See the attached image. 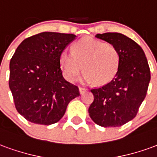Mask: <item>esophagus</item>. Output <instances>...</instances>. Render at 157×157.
Wrapping results in <instances>:
<instances>
[{"label": "esophagus", "instance_id": "obj_1", "mask_svg": "<svg viewBox=\"0 0 157 157\" xmlns=\"http://www.w3.org/2000/svg\"><path fill=\"white\" fill-rule=\"evenodd\" d=\"M86 90H87V89L85 88V87H82V86H80V87H79V91H80V93H81V94L83 93V92H85Z\"/></svg>", "mask_w": 157, "mask_h": 157}]
</instances>
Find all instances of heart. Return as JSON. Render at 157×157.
I'll list each match as a JSON object with an SVG mask.
<instances>
[{
    "label": "heart",
    "instance_id": "heart-1",
    "mask_svg": "<svg viewBox=\"0 0 157 157\" xmlns=\"http://www.w3.org/2000/svg\"><path fill=\"white\" fill-rule=\"evenodd\" d=\"M120 54L114 45L92 37L80 39L74 44L73 51L62 50L59 63L63 75L68 82H73L82 71V81L95 82L104 85L115 77L120 66Z\"/></svg>",
    "mask_w": 157,
    "mask_h": 157
}]
</instances>
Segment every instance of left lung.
Masks as SVG:
<instances>
[{"label":"left lung","mask_w":157,"mask_h":157,"mask_svg":"<svg viewBox=\"0 0 157 157\" xmlns=\"http://www.w3.org/2000/svg\"><path fill=\"white\" fill-rule=\"evenodd\" d=\"M96 37L114 45L121 62L111 82L91 90L94 100L89 107V115L102 127H119L137 114L148 90L150 67L141 47L127 36L106 33Z\"/></svg>","instance_id":"obj_1"}]
</instances>
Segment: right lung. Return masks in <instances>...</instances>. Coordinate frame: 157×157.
<instances>
[{"instance_id":"right-lung-1","label":"right lung","mask_w":157,"mask_h":157,"mask_svg":"<svg viewBox=\"0 0 157 157\" xmlns=\"http://www.w3.org/2000/svg\"><path fill=\"white\" fill-rule=\"evenodd\" d=\"M72 33L44 32L27 38L10 61L9 87L16 109L28 121L49 125L64 116L78 86L62 75L59 55L75 39Z\"/></svg>"}]
</instances>
